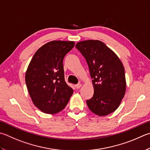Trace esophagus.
Wrapping results in <instances>:
<instances>
[{
    "mask_svg": "<svg viewBox=\"0 0 150 150\" xmlns=\"http://www.w3.org/2000/svg\"><path fill=\"white\" fill-rule=\"evenodd\" d=\"M81 83H78L77 84H76V85H75L76 88H77V89L81 88Z\"/></svg>",
    "mask_w": 150,
    "mask_h": 150,
    "instance_id": "1",
    "label": "esophagus"
}]
</instances>
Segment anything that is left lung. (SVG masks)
Masks as SVG:
<instances>
[{"label": "left lung", "mask_w": 150, "mask_h": 150, "mask_svg": "<svg viewBox=\"0 0 150 150\" xmlns=\"http://www.w3.org/2000/svg\"><path fill=\"white\" fill-rule=\"evenodd\" d=\"M75 47L85 58L92 79L94 94L86 100L92 112L105 116L115 111L126 91L121 61L104 43L98 40L77 42Z\"/></svg>", "instance_id": "8db88e82"}]
</instances>
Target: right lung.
I'll return each instance as SVG.
<instances>
[{"label":"right lung","mask_w":150,"mask_h":150,"mask_svg":"<svg viewBox=\"0 0 150 150\" xmlns=\"http://www.w3.org/2000/svg\"><path fill=\"white\" fill-rule=\"evenodd\" d=\"M73 41L53 40L38 49L29 64L25 83L34 105L45 113L66 107L73 91L64 79L63 60L74 47Z\"/></svg>","instance_id":"obj_1"}]
</instances>
